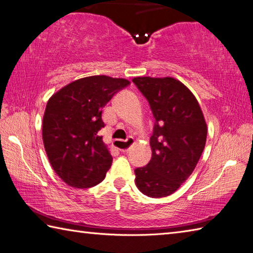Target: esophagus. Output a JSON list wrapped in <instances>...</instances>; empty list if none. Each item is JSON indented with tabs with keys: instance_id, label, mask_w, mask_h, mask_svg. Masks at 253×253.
I'll return each instance as SVG.
<instances>
[{
	"instance_id": "obj_1",
	"label": "esophagus",
	"mask_w": 253,
	"mask_h": 253,
	"mask_svg": "<svg viewBox=\"0 0 253 253\" xmlns=\"http://www.w3.org/2000/svg\"><path fill=\"white\" fill-rule=\"evenodd\" d=\"M116 142H125L126 145H127V147L126 148H122V149H120V152H122V153H126V152H127L128 151V147H130L132 144L134 143V138L133 137H128V138H126V141H121V140H116L115 141V143Z\"/></svg>"
}]
</instances>
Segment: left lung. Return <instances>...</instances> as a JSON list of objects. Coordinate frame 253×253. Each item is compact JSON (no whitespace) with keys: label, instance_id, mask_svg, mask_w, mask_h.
I'll return each mask as SVG.
<instances>
[{"label":"left lung","instance_id":"obj_1","mask_svg":"<svg viewBox=\"0 0 253 253\" xmlns=\"http://www.w3.org/2000/svg\"><path fill=\"white\" fill-rule=\"evenodd\" d=\"M155 118L151 136L152 158L136 168L135 183L149 198H164L180 188L197 166L208 126L197 98L173 77H134Z\"/></svg>","mask_w":253,"mask_h":253}]
</instances>
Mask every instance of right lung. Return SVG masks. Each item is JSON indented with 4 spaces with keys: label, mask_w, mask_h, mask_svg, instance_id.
Returning <instances> with one entry per match:
<instances>
[{
    "label": "right lung",
    "mask_w": 253,
    "mask_h": 253,
    "mask_svg": "<svg viewBox=\"0 0 253 253\" xmlns=\"http://www.w3.org/2000/svg\"><path fill=\"white\" fill-rule=\"evenodd\" d=\"M130 82L106 75L76 80L50 97L42 120L45 153L55 173L70 187L100 183L112 156L98 132L107 102Z\"/></svg>",
    "instance_id": "1"
}]
</instances>
